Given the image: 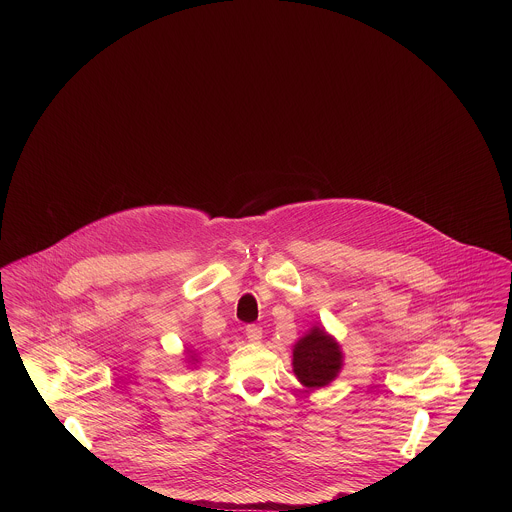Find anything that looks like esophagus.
Segmentation results:
<instances>
[{"instance_id":"esophagus-1","label":"esophagus","mask_w":512,"mask_h":512,"mask_svg":"<svg viewBox=\"0 0 512 512\" xmlns=\"http://www.w3.org/2000/svg\"><path fill=\"white\" fill-rule=\"evenodd\" d=\"M245 336L251 343H259L263 338V328L257 324H249V326H245Z\"/></svg>"}]
</instances>
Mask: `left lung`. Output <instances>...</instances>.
<instances>
[{"label": "left lung", "mask_w": 512, "mask_h": 512, "mask_svg": "<svg viewBox=\"0 0 512 512\" xmlns=\"http://www.w3.org/2000/svg\"><path fill=\"white\" fill-rule=\"evenodd\" d=\"M340 345L322 328H315L295 343L293 372L307 388L328 386L340 372Z\"/></svg>", "instance_id": "obj_1"}]
</instances>
